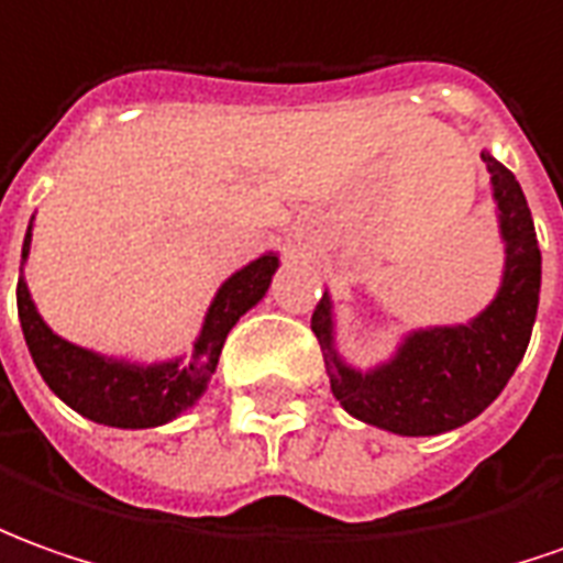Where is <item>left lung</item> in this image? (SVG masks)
<instances>
[{
	"mask_svg": "<svg viewBox=\"0 0 563 563\" xmlns=\"http://www.w3.org/2000/svg\"><path fill=\"white\" fill-rule=\"evenodd\" d=\"M481 159L490 172L506 271L496 298L474 320L412 330L391 361L361 373L335 351L330 292H323L313 308L311 330L323 351L332 394L366 426L404 438L443 434L465 426L499 397L530 345L542 280L533 216L518 178L487 151Z\"/></svg>",
	"mask_w": 563,
	"mask_h": 563,
	"instance_id": "1",
	"label": "left lung"
}]
</instances>
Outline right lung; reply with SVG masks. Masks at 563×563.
<instances>
[{
    "instance_id": "right-lung-1",
    "label": "right lung",
    "mask_w": 563,
    "mask_h": 563,
    "mask_svg": "<svg viewBox=\"0 0 563 563\" xmlns=\"http://www.w3.org/2000/svg\"><path fill=\"white\" fill-rule=\"evenodd\" d=\"M30 228H26L24 252H21L24 262L30 255V236H33ZM277 265L280 258L267 252L221 283V289L206 311L200 335L194 342V354L187 361L175 357V361L141 366V363L113 361L104 354H95L89 347L73 345L48 330V323L42 320L30 298L24 277H18V317H21L26 347L40 376L70 410L98 426L156 428L172 422L175 416H181L187 407L200 400L209 378L216 373L228 332L252 305L265 298Z\"/></svg>"
}]
</instances>
